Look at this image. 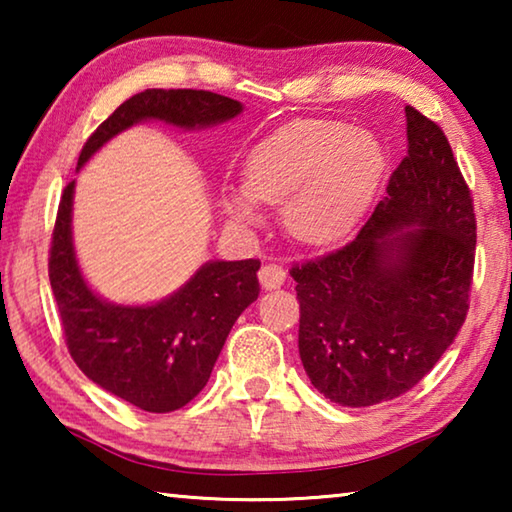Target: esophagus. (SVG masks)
<instances>
[{
    "label": "esophagus",
    "mask_w": 512,
    "mask_h": 512,
    "mask_svg": "<svg viewBox=\"0 0 512 512\" xmlns=\"http://www.w3.org/2000/svg\"><path fill=\"white\" fill-rule=\"evenodd\" d=\"M284 280H287V271H284L282 264L268 262L259 271V282H262L264 289H280Z\"/></svg>",
    "instance_id": "esophagus-1"
}]
</instances>
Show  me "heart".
<instances>
[{"instance_id": "1", "label": "heart", "mask_w": 512, "mask_h": 512, "mask_svg": "<svg viewBox=\"0 0 512 512\" xmlns=\"http://www.w3.org/2000/svg\"><path fill=\"white\" fill-rule=\"evenodd\" d=\"M388 169L375 135L336 119H298L257 142L244 160V185L223 187L225 212L253 221L255 203H282L293 237L323 244L359 223Z\"/></svg>"}]
</instances>
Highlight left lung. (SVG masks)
<instances>
[{"mask_svg":"<svg viewBox=\"0 0 512 512\" xmlns=\"http://www.w3.org/2000/svg\"><path fill=\"white\" fill-rule=\"evenodd\" d=\"M406 146L388 196L359 235L291 266L302 366L327 400L354 409L411 391L470 309V187L443 128L413 106H406Z\"/></svg>","mask_w":512,"mask_h":512,"instance_id":"obj_1","label":"left lung"}]
</instances>
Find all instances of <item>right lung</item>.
Wrapping results in <instances>:
<instances>
[{
    "instance_id": "obj_1",
    "label": "right lung",
    "mask_w": 512,
    "mask_h": 512,
    "mask_svg": "<svg viewBox=\"0 0 512 512\" xmlns=\"http://www.w3.org/2000/svg\"><path fill=\"white\" fill-rule=\"evenodd\" d=\"M241 103L207 90H144L112 112L81 149L79 167L142 119L201 128L237 117ZM74 180L60 196L49 248L67 350L94 384L149 413L176 411L203 391L232 325L259 296V259L210 262L171 298L119 307L94 296L72 246Z\"/></svg>"
}]
</instances>
